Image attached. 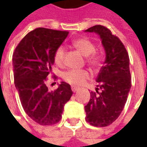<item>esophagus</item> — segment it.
<instances>
[{
  "label": "esophagus",
  "mask_w": 147,
  "mask_h": 147,
  "mask_svg": "<svg viewBox=\"0 0 147 147\" xmlns=\"http://www.w3.org/2000/svg\"><path fill=\"white\" fill-rule=\"evenodd\" d=\"M71 89H72V91H73L74 92H76L78 90V88H76V87H72V88H71Z\"/></svg>",
  "instance_id": "obj_1"
}]
</instances>
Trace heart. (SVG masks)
Instances as JSON below:
<instances>
[{"label": "heart", "mask_w": 147, "mask_h": 147, "mask_svg": "<svg viewBox=\"0 0 147 147\" xmlns=\"http://www.w3.org/2000/svg\"><path fill=\"white\" fill-rule=\"evenodd\" d=\"M73 45L75 48L86 56V61L89 66L93 69H96L100 67L103 61V56L100 54L96 53V45L93 42L88 38H78L73 42ZM65 47L59 46L55 49L54 52V61L56 65H62L64 64L65 56ZM63 78L65 82L73 86H80L90 78L89 73L85 69H69L63 74Z\"/></svg>", "instance_id": "1"}]
</instances>
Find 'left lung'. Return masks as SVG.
<instances>
[{"instance_id":"obj_1","label":"left lung","mask_w":147,"mask_h":147,"mask_svg":"<svg viewBox=\"0 0 147 147\" xmlns=\"http://www.w3.org/2000/svg\"><path fill=\"white\" fill-rule=\"evenodd\" d=\"M86 32L100 35L105 51V60L96 82L97 88L91 92V98L85 105L86 120L95 127H106L120 115L132 86L129 57L120 39L109 28L95 25Z\"/></svg>"}]
</instances>
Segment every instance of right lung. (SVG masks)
<instances>
[{"mask_svg":"<svg viewBox=\"0 0 147 147\" xmlns=\"http://www.w3.org/2000/svg\"><path fill=\"white\" fill-rule=\"evenodd\" d=\"M68 34L67 31L37 28L20 41L13 53L14 84L21 104L26 114L40 125L58 123L73 94L70 85L65 82L51 92L46 85L55 62L54 52Z\"/></svg>","mask_w":147,"mask_h":147,"instance_id":"add662e5","label":"right lung"}]
</instances>
